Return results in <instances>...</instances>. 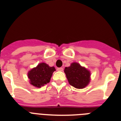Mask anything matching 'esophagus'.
Instances as JSON below:
<instances>
[{
	"label": "esophagus",
	"mask_w": 121,
	"mask_h": 121,
	"mask_svg": "<svg viewBox=\"0 0 121 121\" xmlns=\"http://www.w3.org/2000/svg\"><path fill=\"white\" fill-rule=\"evenodd\" d=\"M57 71H62L64 70V68L62 67H60V68H57Z\"/></svg>",
	"instance_id": "34e87169"
}]
</instances>
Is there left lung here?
Returning a JSON list of instances; mask_svg holds the SVG:
<instances>
[{
  "label": "left lung",
  "instance_id": "left-lung-1",
  "mask_svg": "<svg viewBox=\"0 0 121 121\" xmlns=\"http://www.w3.org/2000/svg\"><path fill=\"white\" fill-rule=\"evenodd\" d=\"M64 72L69 84L76 88H84L90 82L89 71L78 63H72L70 67H65Z\"/></svg>",
  "mask_w": 121,
  "mask_h": 121
}]
</instances>
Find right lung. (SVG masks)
<instances>
[{"instance_id": "right-lung-1", "label": "right lung", "mask_w": 121, "mask_h": 121, "mask_svg": "<svg viewBox=\"0 0 121 121\" xmlns=\"http://www.w3.org/2000/svg\"><path fill=\"white\" fill-rule=\"evenodd\" d=\"M55 70L54 67H50L45 63H40L28 72V76L30 80V84L40 88L50 82L51 76Z\"/></svg>"}]
</instances>
